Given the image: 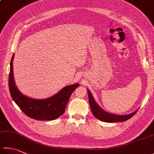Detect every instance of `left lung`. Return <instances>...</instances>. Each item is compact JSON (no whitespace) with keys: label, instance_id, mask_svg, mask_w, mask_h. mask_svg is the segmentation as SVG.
I'll list each match as a JSON object with an SVG mask.
<instances>
[{"label":"left lung","instance_id":"obj_1","mask_svg":"<svg viewBox=\"0 0 154 154\" xmlns=\"http://www.w3.org/2000/svg\"><path fill=\"white\" fill-rule=\"evenodd\" d=\"M88 94V99H89V103L90 106H91V111L92 114L94 115V117L106 123H114V122H123L131 118L133 115H134L136 112L135 111L129 115H118L115 114H111V113L107 112L105 111L100 108V106L96 102L94 98L92 97L91 91L88 89H87Z\"/></svg>","mask_w":154,"mask_h":154}]
</instances>
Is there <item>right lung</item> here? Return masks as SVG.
<instances>
[{
	"instance_id": "right-lung-1",
	"label": "right lung",
	"mask_w": 154,
	"mask_h": 154,
	"mask_svg": "<svg viewBox=\"0 0 154 154\" xmlns=\"http://www.w3.org/2000/svg\"><path fill=\"white\" fill-rule=\"evenodd\" d=\"M14 56V54L13 55L11 61L8 86L14 103L25 115L34 119L50 121L60 117L64 112L69 97L74 90L79 86V84L66 86L57 94L45 99H34L26 97L15 86L13 68Z\"/></svg>"
}]
</instances>
